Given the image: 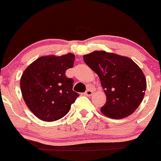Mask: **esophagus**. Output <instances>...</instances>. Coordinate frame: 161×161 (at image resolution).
<instances>
[{
  "instance_id": "34e87169",
  "label": "esophagus",
  "mask_w": 161,
  "mask_h": 161,
  "mask_svg": "<svg viewBox=\"0 0 161 161\" xmlns=\"http://www.w3.org/2000/svg\"><path fill=\"white\" fill-rule=\"evenodd\" d=\"M84 94L86 95H87V96H91V95L93 94V91H92V90L88 89V90H86V92H85Z\"/></svg>"
}]
</instances>
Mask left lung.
<instances>
[{
    "instance_id": "1",
    "label": "left lung",
    "mask_w": 161,
    "mask_h": 161,
    "mask_svg": "<svg viewBox=\"0 0 161 161\" xmlns=\"http://www.w3.org/2000/svg\"><path fill=\"white\" fill-rule=\"evenodd\" d=\"M83 59L98 75L106 95L101 112L113 119L126 118L135 112L147 88L140 67L130 58L105 51H94L85 55Z\"/></svg>"
}]
</instances>
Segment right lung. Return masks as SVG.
Masks as SVG:
<instances>
[{
    "mask_svg": "<svg viewBox=\"0 0 161 161\" xmlns=\"http://www.w3.org/2000/svg\"><path fill=\"white\" fill-rule=\"evenodd\" d=\"M75 56H41L23 73L20 89L26 105L35 115L45 121L64 117L79 95L72 90L73 79L66 71L74 66Z\"/></svg>",
    "mask_w": 161,
    "mask_h": 161,
    "instance_id": "right-lung-1",
    "label": "right lung"
}]
</instances>
